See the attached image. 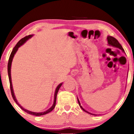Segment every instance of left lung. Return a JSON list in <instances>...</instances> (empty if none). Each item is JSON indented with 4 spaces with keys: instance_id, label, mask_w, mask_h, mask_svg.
Returning a JSON list of instances; mask_svg holds the SVG:
<instances>
[{
    "instance_id": "left-lung-1",
    "label": "left lung",
    "mask_w": 134,
    "mask_h": 134,
    "mask_svg": "<svg viewBox=\"0 0 134 134\" xmlns=\"http://www.w3.org/2000/svg\"><path fill=\"white\" fill-rule=\"evenodd\" d=\"M107 40H108V44H110V45L113 46V47H114L118 48L120 49V50H122L123 52H124V48H123L122 47H121V45L119 43V42H118V40H117L116 39V38H115L114 37H112V36H108V37H107ZM77 101H78V103H79V106H80V107H81V108H82V110H83V111H84L87 112V113H90V114H91V115H94V114H92V113H90V112H88V111H86V110H84V109L82 107V106H81V103H80L79 100V99H78V98H77Z\"/></svg>"
}]
</instances>
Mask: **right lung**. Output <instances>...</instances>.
Here are the masks:
<instances>
[{"instance_id":"1","label":"right lung","mask_w":134,"mask_h":134,"mask_svg":"<svg viewBox=\"0 0 134 134\" xmlns=\"http://www.w3.org/2000/svg\"><path fill=\"white\" fill-rule=\"evenodd\" d=\"M32 36H33V35H28V36H25L24 38H22L21 40H20L18 41V43L16 44V45L14 47L13 51H12L11 53H10V57H9V62H8V65H7V71H8V76H9V83H10V91H11V94H12V96H13L14 100L15 102L17 104H18L19 105V107L21 108V109H22L23 110H24V111L26 112L27 113H29V114L30 115H35V116H41V115H46L47 114V113H50V111H52V110L54 109V108L55 107V104H56V99H57V93H58V90H59L60 87H61V86L62 85V83H60V84H59V85L56 88V90H55V95H54V102H53V105H52V107L50 108H49L48 110H47V111H44V112H41V113H36V112H33V111H28L27 110H26V109H24V108H23L21 107L20 104L18 103V101H17L16 97H15V95H14V91H13V85H12V81H11V76H10V67H11V64H12V61H13V57L14 56L15 53H16V52L18 51V48L21 47V45H23V44L27 40L30 39V38H31Z\"/></svg>"}]
</instances>
